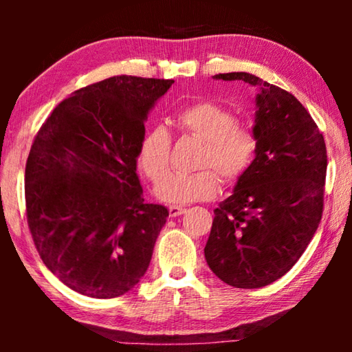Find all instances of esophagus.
I'll list each match as a JSON object with an SVG mask.
<instances>
[{
	"mask_svg": "<svg viewBox=\"0 0 352 352\" xmlns=\"http://www.w3.org/2000/svg\"><path fill=\"white\" fill-rule=\"evenodd\" d=\"M184 211H186V208H183V206H175V205L169 206V216H170V217L182 216V214H183Z\"/></svg>",
	"mask_w": 352,
	"mask_h": 352,
	"instance_id": "34e87169",
	"label": "esophagus"
}]
</instances>
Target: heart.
<instances>
[{
    "instance_id": "heart-1",
    "label": "heart",
    "mask_w": 352,
    "mask_h": 352,
    "mask_svg": "<svg viewBox=\"0 0 352 352\" xmlns=\"http://www.w3.org/2000/svg\"><path fill=\"white\" fill-rule=\"evenodd\" d=\"M175 122L183 132L197 136L205 142L200 153L197 174H177L165 182L170 172L172 136L163 126H155L141 141L138 164L157 188L158 199L168 204L186 205L211 200L222 186V178L236 182L245 174L256 152L252 130L237 126L228 109L212 100H200L177 111ZM219 173L217 175V172Z\"/></svg>"
}]
</instances>
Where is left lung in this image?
Instances as JSON below:
<instances>
[{
    "label": "left lung",
    "mask_w": 352,
    "mask_h": 352,
    "mask_svg": "<svg viewBox=\"0 0 352 352\" xmlns=\"http://www.w3.org/2000/svg\"><path fill=\"white\" fill-rule=\"evenodd\" d=\"M258 87L254 160L233 195L214 210L205 258L237 289L284 276L305 253L323 214L327 155L323 135L294 94L248 73L216 74Z\"/></svg>",
    "instance_id": "8db88e82"
}]
</instances>
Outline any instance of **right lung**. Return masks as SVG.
Wrapping results in <instances>:
<instances>
[{
    "mask_svg": "<svg viewBox=\"0 0 352 352\" xmlns=\"http://www.w3.org/2000/svg\"><path fill=\"white\" fill-rule=\"evenodd\" d=\"M174 80L115 76L74 91L26 162V216L41 261L77 294L116 298L151 264L169 216L136 175L144 121Z\"/></svg>",
    "mask_w": 352,
    "mask_h": 352,
    "instance_id": "add662e5",
    "label": "right lung"
}]
</instances>
